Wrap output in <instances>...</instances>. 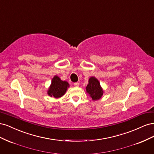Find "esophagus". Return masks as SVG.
<instances>
[{"mask_svg":"<svg viewBox=\"0 0 154 154\" xmlns=\"http://www.w3.org/2000/svg\"><path fill=\"white\" fill-rule=\"evenodd\" d=\"M74 85L76 87H78L79 86H80V84H79V83L76 82V83H74Z\"/></svg>","mask_w":154,"mask_h":154,"instance_id":"34e87169","label":"esophagus"}]
</instances>
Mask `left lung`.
<instances>
[{
    "label": "left lung",
    "mask_w": 154,
    "mask_h": 154,
    "mask_svg": "<svg viewBox=\"0 0 154 154\" xmlns=\"http://www.w3.org/2000/svg\"><path fill=\"white\" fill-rule=\"evenodd\" d=\"M87 93L90 95L93 100H100L103 96V91L100 83L95 77H91L88 80V84L86 87Z\"/></svg>",
    "instance_id": "obj_1"
}]
</instances>
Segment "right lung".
Instances as JSON below:
<instances>
[{"label":"right lung","instance_id":"1","mask_svg":"<svg viewBox=\"0 0 154 154\" xmlns=\"http://www.w3.org/2000/svg\"><path fill=\"white\" fill-rule=\"evenodd\" d=\"M69 87V84L67 82L62 81L58 76H54L48 91V94L51 97L58 98L64 95Z\"/></svg>","mask_w":154,"mask_h":154}]
</instances>
